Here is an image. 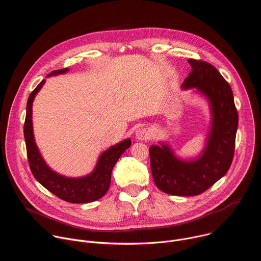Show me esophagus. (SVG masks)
Wrapping results in <instances>:
<instances>
[{"instance_id": "esophagus-1", "label": "esophagus", "mask_w": 261, "mask_h": 261, "mask_svg": "<svg viewBox=\"0 0 261 261\" xmlns=\"http://www.w3.org/2000/svg\"><path fill=\"white\" fill-rule=\"evenodd\" d=\"M135 135H136V138H138L139 140H147L151 137V132L144 127H140L136 130Z\"/></svg>"}]
</instances>
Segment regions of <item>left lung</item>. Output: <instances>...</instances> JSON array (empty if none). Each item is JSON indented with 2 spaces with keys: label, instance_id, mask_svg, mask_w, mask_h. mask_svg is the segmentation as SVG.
<instances>
[{
  "label": "left lung",
  "instance_id": "1",
  "mask_svg": "<svg viewBox=\"0 0 261 261\" xmlns=\"http://www.w3.org/2000/svg\"><path fill=\"white\" fill-rule=\"evenodd\" d=\"M192 69L182 84L184 89L196 88L212 106V130L201 157L185 162L175 158L170 148L152 145L151 170L157 187L171 195L201 194L228 171L234 155L239 115L229 84L210 63L189 59Z\"/></svg>",
  "mask_w": 261,
  "mask_h": 261
}]
</instances>
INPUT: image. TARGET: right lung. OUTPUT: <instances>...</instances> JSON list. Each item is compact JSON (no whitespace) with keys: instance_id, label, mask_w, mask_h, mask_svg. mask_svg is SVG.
<instances>
[{"instance_id":"add662e5","label":"right lung","mask_w":261,"mask_h":261,"mask_svg":"<svg viewBox=\"0 0 261 261\" xmlns=\"http://www.w3.org/2000/svg\"><path fill=\"white\" fill-rule=\"evenodd\" d=\"M68 69L55 70L49 75L67 72ZM44 80L31 93L27 103V115L23 125V134L27 146V156L31 171L35 178L44 188L59 198L71 203H87L101 198L108 190L111 171L123 153L130 147L131 140L126 139L117 145L111 146L99 158L93 173L80 178H70L53 171L43 161L36 146L32 127V104L36 94L44 84Z\"/></svg>"}]
</instances>
